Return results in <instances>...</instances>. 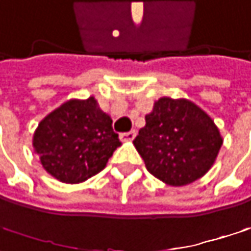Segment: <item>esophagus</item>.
<instances>
[{
    "label": "esophagus",
    "mask_w": 251,
    "mask_h": 251,
    "mask_svg": "<svg viewBox=\"0 0 251 251\" xmlns=\"http://www.w3.org/2000/svg\"><path fill=\"white\" fill-rule=\"evenodd\" d=\"M136 134H137L136 130H131V131H127V133H121V134H120V139L124 140V142H126V140H133V139L136 137Z\"/></svg>",
    "instance_id": "esophagus-1"
}]
</instances>
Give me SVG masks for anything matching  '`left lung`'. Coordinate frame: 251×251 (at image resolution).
<instances>
[{
  "label": "left lung",
  "instance_id": "8db88e82",
  "mask_svg": "<svg viewBox=\"0 0 251 251\" xmlns=\"http://www.w3.org/2000/svg\"><path fill=\"white\" fill-rule=\"evenodd\" d=\"M145 120L133 143L152 176L183 186L211 169L224 139L214 121L194 102L161 98Z\"/></svg>",
  "mask_w": 251,
  "mask_h": 251
}]
</instances>
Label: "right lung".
I'll use <instances>...</instances> for the list:
<instances>
[{
	"label": "right lung",
	"instance_id": "1",
	"mask_svg": "<svg viewBox=\"0 0 251 251\" xmlns=\"http://www.w3.org/2000/svg\"><path fill=\"white\" fill-rule=\"evenodd\" d=\"M120 145L111 117L95 98L65 102L38 124L32 139L44 170L63 183H79L102 172Z\"/></svg>",
	"mask_w": 251,
	"mask_h": 251
}]
</instances>
